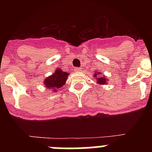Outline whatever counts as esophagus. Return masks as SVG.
I'll use <instances>...</instances> for the list:
<instances>
[{
    "instance_id": "1",
    "label": "esophagus",
    "mask_w": 152,
    "mask_h": 152,
    "mask_svg": "<svg viewBox=\"0 0 152 152\" xmlns=\"http://www.w3.org/2000/svg\"><path fill=\"white\" fill-rule=\"evenodd\" d=\"M74 71H75V72H80V71H81V69H80V68H78V67H75V68H74Z\"/></svg>"
}]
</instances>
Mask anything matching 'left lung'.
Returning a JSON list of instances; mask_svg holds the SVG:
<instances>
[{
	"label": "left lung",
	"instance_id": "obj_1",
	"mask_svg": "<svg viewBox=\"0 0 152 152\" xmlns=\"http://www.w3.org/2000/svg\"><path fill=\"white\" fill-rule=\"evenodd\" d=\"M99 75H100V72H98L97 75H94V77H96V76ZM96 79L97 80H96V82H97L98 84H105L107 81V78H106L105 77H103H103H97V78H96Z\"/></svg>",
	"mask_w": 152,
	"mask_h": 152
}]
</instances>
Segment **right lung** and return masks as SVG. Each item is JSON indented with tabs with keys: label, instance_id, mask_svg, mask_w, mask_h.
Instances as JSON below:
<instances>
[{
	"label": "right lung",
	"instance_id": "obj_1",
	"mask_svg": "<svg viewBox=\"0 0 152 152\" xmlns=\"http://www.w3.org/2000/svg\"><path fill=\"white\" fill-rule=\"evenodd\" d=\"M68 76V74L67 72H62L61 69H57L50 77L45 78V85L47 88L53 89V91H56V89L61 88L64 85Z\"/></svg>",
	"mask_w": 152,
	"mask_h": 152
}]
</instances>
